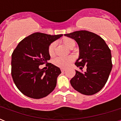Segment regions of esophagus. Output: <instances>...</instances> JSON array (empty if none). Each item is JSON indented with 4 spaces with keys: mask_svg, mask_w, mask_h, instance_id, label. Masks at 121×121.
Returning a JSON list of instances; mask_svg holds the SVG:
<instances>
[{
    "mask_svg": "<svg viewBox=\"0 0 121 121\" xmlns=\"http://www.w3.org/2000/svg\"><path fill=\"white\" fill-rule=\"evenodd\" d=\"M60 70H61L62 72H65V69H64V68H61Z\"/></svg>",
    "mask_w": 121,
    "mask_h": 121,
    "instance_id": "obj_1",
    "label": "esophagus"
}]
</instances>
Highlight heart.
Listing matches in <instances>:
<instances>
[{
    "label": "heart",
    "mask_w": 121,
    "mask_h": 121,
    "mask_svg": "<svg viewBox=\"0 0 121 121\" xmlns=\"http://www.w3.org/2000/svg\"><path fill=\"white\" fill-rule=\"evenodd\" d=\"M62 42L64 45H65L67 47L70 48H73L75 46V42L73 40L70 38L65 37L62 39ZM56 48V43L53 42L48 47V53L50 56L54 55ZM74 60V57L71 56H66V57H57L55 58L53 60V64L57 67L60 68H65L70 65V64Z\"/></svg>",
    "instance_id": "b5f03b06"
}]
</instances>
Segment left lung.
<instances>
[{"label":"left lung","instance_id":"8db88e82","mask_svg":"<svg viewBox=\"0 0 121 121\" xmlns=\"http://www.w3.org/2000/svg\"><path fill=\"white\" fill-rule=\"evenodd\" d=\"M74 39L79 47V57L75 65L86 71L76 70V74L70 81L71 86L78 92L93 95L99 92L108 79L112 68V54L102 37L88 31L81 30L64 35Z\"/></svg>","mask_w":121,"mask_h":121}]
</instances>
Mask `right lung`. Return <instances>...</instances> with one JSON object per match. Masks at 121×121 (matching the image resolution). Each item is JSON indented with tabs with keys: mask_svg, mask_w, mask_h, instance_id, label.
I'll return each instance as SVG.
<instances>
[{
	"mask_svg": "<svg viewBox=\"0 0 121 121\" xmlns=\"http://www.w3.org/2000/svg\"><path fill=\"white\" fill-rule=\"evenodd\" d=\"M35 33L21 40L11 56V76L15 85L24 95L40 99L51 93L56 86L57 78L61 71L47 61L50 59V43L62 36ZM44 63L47 70L40 69Z\"/></svg>",
	"mask_w": 121,
	"mask_h": 121,
	"instance_id": "obj_1",
	"label": "right lung"
}]
</instances>
